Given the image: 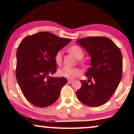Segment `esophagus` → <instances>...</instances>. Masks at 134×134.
<instances>
[{
  "instance_id": "1",
  "label": "esophagus",
  "mask_w": 134,
  "mask_h": 134,
  "mask_svg": "<svg viewBox=\"0 0 134 134\" xmlns=\"http://www.w3.org/2000/svg\"><path fill=\"white\" fill-rule=\"evenodd\" d=\"M73 80H70V79H69L68 80V82L69 83H70V84H71V83H72L73 82Z\"/></svg>"
}]
</instances>
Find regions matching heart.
Returning <instances> with one entry per match:
<instances>
[{"label": "heart", "instance_id": "b5f03b06", "mask_svg": "<svg viewBox=\"0 0 134 134\" xmlns=\"http://www.w3.org/2000/svg\"><path fill=\"white\" fill-rule=\"evenodd\" d=\"M69 52L71 53L75 57L81 59L84 56V52L81 47L77 45L72 46L69 48ZM55 61L57 65H60L62 62V52L58 51L55 55ZM81 74V70L77 68H70V67H62L58 69V74L60 77H65L67 79H73L76 77L79 76Z\"/></svg>", "mask_w": 134, "mask_h": 134}]
</instances>
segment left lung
I'll list each match as a JSON object with an SVG mask.
<instances>
[{"instance_id": "8db88e82", "label": "left lung", "mask_w": 134, "mask_h": 134, "mask_svg": "<svg viewBox=\"0 0 134 134\" xmlns=\"http://www.w3.org/2000/svg\"><path fill=\"white\" fill-rule=\"evenodd\" d=\"M76 42L91 58V67L85 75L89 79L80 81L81 87L77 91L76 96L86 105L99 107L110 99L119 85L122 76V55L115 43L104 36L81 38Z\"/></svg>"}]
</instances>
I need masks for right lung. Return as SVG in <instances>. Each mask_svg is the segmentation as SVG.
<instances>
[{"mask_svg": "<svg viewBox=\"0 0 134 134\" xmlns=\"http://www.w3.org/2000/svg\"><path fill=\"white\" fill-rule=\"evenodd\" d=\"M70 41L44 31L27 36L20 43L16 53V79L24 97L33 105L47 107L57 100L67 79L49 75L57 71L56 53Z\"/></svg>", "mask_w": 134, "mask_h": 134, "instance_id": "obj_1", "label": "right lung"}]
</instances>
